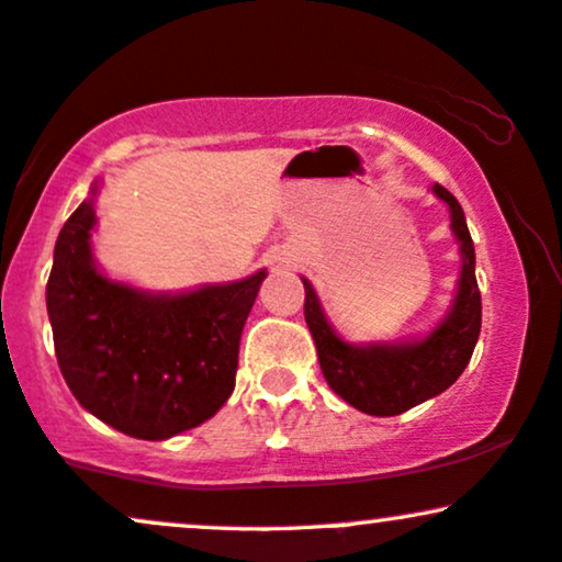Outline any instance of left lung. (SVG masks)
<instances>
[{"label":"left lung","instance_id":"left-lung-1","mask_svg":"<svg viewBox=\"0 0 562 562\" xmlns=\"http://www.w3.org/2000/svg\"><path fill=\"white\" fill-rule=\"evenodd\" d=\"M434 192L449 203L451 229L460 240L462 277L460 293L449 317L420 344L406 346H348L322 314L317 293L303 280V317L317 344L322 375L327 385L364 415L393 417L447 391L462 375L481 333V290L475 282V248L465 214L447 187Z\"/></svg>","mask_w":562,"mask_h":562}]
</instances>
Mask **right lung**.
Instances as JSON below:
<instances>
[{"label":"right lung","instance_id":"add662e5","mask_svg":"<svg viewBox=\"0 0 562 562\" xmlns=\"http://www.w3.org/2000/svg\"><path fill=\"white\" fill-rule=\"evenodd\" d=\"M92 200L63 224L47 280L55 357L83 409L121 434L164 441L235 391L245 319L267 272L184 295H147L94 269Z\"/></svg>","mask_w":562,"mask_h":562}]
</instances>
